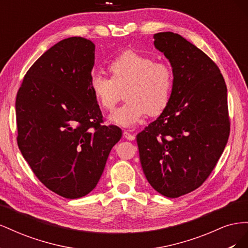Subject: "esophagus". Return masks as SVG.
I'll use <instances>...</instances> for the list:
<instances>
[{
  "instance_id": "34e87169",
  "label": "esophagus",
  "mask_w": 248,
  "mask_h": 248,
  "mask_svg": "<svg viewBox=\"0 0 248 248\" xmlns=\"http://www.w3.org/2000/svg\"><path fill=\"white\" fill-rule=\"evenodd\" d=\"M123 137L126 140H136V134L128 131V130H124L123 131Z\"/></svg>"
}]
</instances>
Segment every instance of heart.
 I'll list each match as a JSON object with an SVG mask.
<instances>
[{"label": "heart", "instance_id": "1", "mask_svg": "<svg viewBox=\"0 0 248 248\" xmlns=\"http://www.w3.org/2000/svg\"><path fill=\"white\" fill-rule=\"evenodd\" d=\"M109 78L93 73L90 91L104 110H112L124 90L126 102L110 116V121L122 126H132L147 114L158 117L170 102L174 76L164 63L134 50L122 52L108 65Z\"/></svg>", "mask_w": 248, "mask_h": 248}]
</instances>
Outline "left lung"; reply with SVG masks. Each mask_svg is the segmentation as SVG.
Wrapping results in <instances>:
<instances>
[{"instance_id": "left-lung-1", "label": "left lung", "mask_w": 248, "mask_h": 248, "mask_svg": "<svg viewBox=\"0 0 248 248\" xmlns=\"http://www.w3.org/2000/svg\"><path fill=\"white\" fill-rule=\"evenodd\" d=\"M154 39L170 62L174 89L137 142L148 182L172 199L199 188L220 158L230 136L228 90L218 66L182 36L161 32Z\"/></svg>"}]
</instances>
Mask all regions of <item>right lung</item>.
<instances>
[{"label": "right lung", "mask_w": 248, "mask_h": 248, "mask_svg": "<svg viewBox=\"0 0 248 248\" xmlns=\"http://www.w3.org/2000/svg\"><path fill=\"white\" fill-rule=\"evenodd\" d=\"M95 46L82 37L58 42L30 67L16 95L17 145L35 176L66 199L91 192L122 138L104 125L90 91Z\"/></svg>", "instance_id": "right-lung-1"}]
</instances>
